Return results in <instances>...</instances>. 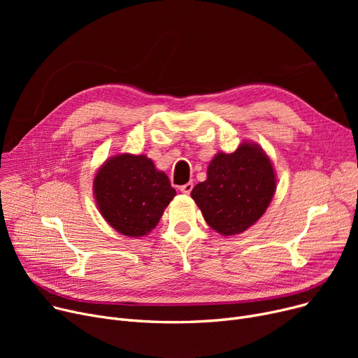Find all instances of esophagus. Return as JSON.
<instances>
[{
  "instance_id": "34e87169",
  "label": "esophagus",
  "mask_w": 358,
  "mask_h": 358,
  "mask_svg": "<svg viewBox=\"0 0 358 358\" xmlns=\"http://www.w3.org/2000/svg\"><path fill=\"white\" fill-rule=\"evenodd\" d=\"M192 190H193V182H187V184H182V185L180 187V192H181L182 194H190Z\"/></svg>"
}]
</instances>
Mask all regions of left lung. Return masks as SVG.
I'll return each mask as SVG.
<instances>
[{
    "label": "left lung",
    "instance_id": "8db88e82",
    "mask_svg": "<svg viewBox=\"0 0 358 358\" xmlns=\"http://www.w3.org/2000/svg\"><path fill=\"white\" fill-rule=\"evenodd\" d=\"M268 155L257 143L242 142L232 154L217 152L192 199L209 227L223 236L247 231L266 213L275 192Z\"/></svg>",
    "mask_w": 358,
    "mask_h": 358
}]
</instances>
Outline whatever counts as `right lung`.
Wrapping results in <instances>:
<instances>
[{
  "mask_svg": "<svg viewBox=\"0 0 358 358\" xmlns=\"http://www.w3.org/2000/svg\"><path fill=\"white\" fill-rule=\"evenodd\" d=\"M94 197L101 216L126 236L152 231L177 192L165 173L145 155L108 158L94 177Z\"/></svg>",
  "mask_w": 358,
  "mask_h": 358,
  "instance_id": "1",
  "label": "right lung"
}]
</instances>
